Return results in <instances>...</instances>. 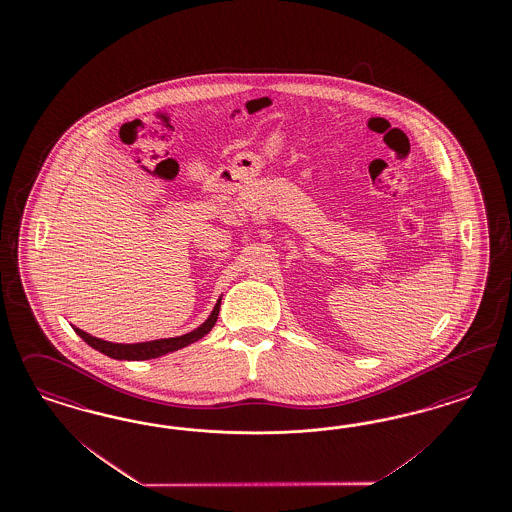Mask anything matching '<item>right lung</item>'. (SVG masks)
I'll return each instance as SVG.
<instances>
[{
	"instance_id": "obj_1",
	"label": "right lung",
	"mask_w": 512,
	"mask_h": 512,
	"mask_svg": "<svg viewBox=\"0 0 512 512\" xmlns=\"http://www.w3.org/2000/svg\"><path fill=\"white\" fill-rule=\"evenodd\" d=\"M220 303L222 296L218 298V302L214 305V309L210 311L207 321L199 324L195 330H191L188 334L182 336H174V338H161V340L138 341V343H115V341L100 340L87 332H83L81 328L74 326L77 336L85 343H89L93 349L100 351L102 355L115 360H148L163 357L172 351H178L182 347H188L191 343L205 338L212 330V326L216 324L218 313H220Z\"/></svg>"
}]
</instances>
